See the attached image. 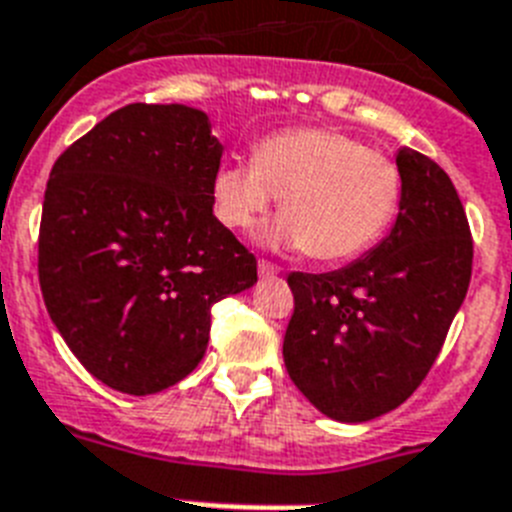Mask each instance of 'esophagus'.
<instances>
[{
	"mask_svg": "<svg viewBox=\"0 0 512 512\" xmlns=\"http://www.w3.org/2000/svg\"><path fill=\"white\" fill-rule=\"evenodd\" d=\"M274 274H279V266L272 264V261L259 259V277H274Z\"/></svg>",
	"mask_w": 512,
	"mask_h": 512,
	"instance_id": "esophagus-1",
	"label": "esophagus"
}]
</instances>
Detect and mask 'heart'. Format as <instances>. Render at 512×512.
<instances>
[{
	"mask_svg": "<svg viewBox=\"0 0 512 512\" xmlns=\"http://www.w3.org/2000/svg\"><path fill=\"white\" fill-rule=\"evenodd\" d=\"M399 165L329 126H295L261 139L251 163L222 165L212 183L222 225L246 230L279 199L266 240L305 248L318 261L360 256L396 220Z\"/></svg>",
	"mask_w": 512,
	"mask_h": 512,
	"instance_id": "1",
	"label": "heart"
}]
</instances>
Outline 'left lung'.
Wrapping results in <instances>:
<instances>
[{
    "label": "left lung",
    "instance_id": "obj_1",
    "mask_svg": "<svg viewBox=\"0 0 512 512\" xmlns=\"http://www.w3.org/2000/svg\"><path fill=\"white\" fill-rule=\"evenodd\" d=\"M396 165L404 194L391 233L344 269L287 277L285 368L339 422L381 417L417 391L469 290L474 243L456 186L409 147Z\"/></svg>",
    "mask_w": 512,
    "mask_h": 512
}]
</instances>
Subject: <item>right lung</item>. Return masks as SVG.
<instances>
[{"label": "right lung", "mask_w": 512, "mask_h": 512, "mask_svg": "<svg viewBox=\"0 0 512 512\" xmlns=\"http://www.w3.org/2000/svg\"><path fill=\"white\" fill-rule=\"evenodd\" d=\"M222 144L207 113L131 103L51 168L38 235L48 316L113 391L147 396L202 362L212 305L256 259L212 212Z\"/></svg>", "instance_id": "right-lung-1"}]
</instances>
